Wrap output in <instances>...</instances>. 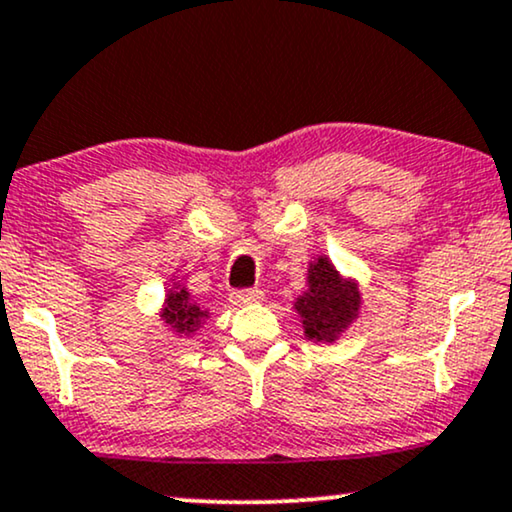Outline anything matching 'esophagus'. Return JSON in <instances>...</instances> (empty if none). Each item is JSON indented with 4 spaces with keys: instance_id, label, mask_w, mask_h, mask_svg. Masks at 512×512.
<instances>
[{
    "instance_id": "1",
    "label": "esophagus",
    "mask_w": 512,
    "mask_h": 512,
    "mask_svg": "<svg viewBox=\"0 0 512 512\" xmlns=\"http://www.w3.org/2000/svg\"><path fill=\"white\" fill-rule=\"evenodd\" d=\"M262 290L257 288H245V290H234L231 293V304H236V307H245V304H255V302H262Z\"/></svg>"
}]
</instances>
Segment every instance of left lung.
I'll return each instance as SVG.
<instances>
[{
  "instance_id": "left-lung-1",
  "label": "left lung",
  "mask_w": 512,
  "mask_h": 512,
  "mask_svg": "<svg viewBox=\"0 0 512 512\" xmlns=\"http://www.w3.org/2000/svg\"><path fill=\"white\" fill-rule=\"evenodd\" d=\"M295 309L307 338L331 342L357 319L359 290L352 281H342L328 257H319L309 269L307 293L297 297Z\"/></svg>"
}]
</instances>
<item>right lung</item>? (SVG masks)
<instances>
[{"instance_id":"add662e5","label":"right lung","mask_w":512,"mask_h":512,"mask_svg":"<svg viewBox=\"0 0 512 512\" xmlns=\"http://www.w3.org/2000/svg\"><path fill=\"white\" fill-rule=\"evenodd\" d=\"M205 316H208V312H205V309H200L198 304L191 300L189 290L186 288H177V290H170V293H167L163 319L170 323L177 333L191 335L193 331H198L200 321H203Z\"/></svg>"}]
</instances>
